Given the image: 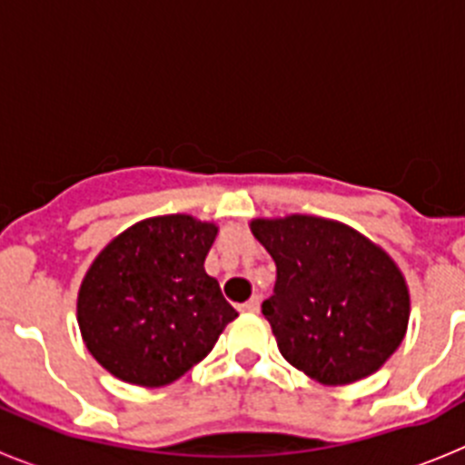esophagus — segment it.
Instances as JSON below:
<instances>
[{
	"instance_id": "34e87169",
	"label": "esophagus",
	"mask_w": 465,
	"mask_h": 465,
	"mask_svg": "<svg viewBox=\"0 0 465 465\" xmlns=\"http://www.w3.org/2000/svg\"><path fill=\"white\" fill-rule=\"evenodd\" d=\"M240 312H244V314H258V312H261V300H258L256 295H253L252 300H246V302H242Z\"/></svg>"
}]
</instances>
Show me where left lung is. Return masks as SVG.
<instances>
[{"instance_id": "8db88e82", "label": "left lung", "mask_w": 465, "mask_h": 465, "mask_svg": "<svg viewBox=\"0 0 465 465\" xmlns=\"http://www.w3.org/2000/svg\"><path fill=\"white\" fill-rule=\"evenodd\" d=\"M249 228L277 265L262 314L283 359L323 386L380 371L410 322L396 261L351 225L312 213L252 219Z\"/></svg>"}]
</instances>
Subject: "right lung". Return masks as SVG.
I'll return each instance as SVG.
<instances>
[{"instance_id": "add662e5", "label": "right lung", "mask_w": 465, "mask_h": 465, "mask_svg": "<svg viewBox=\"0 0 465 465\" xmlns=\"http://www.w3.org/2000/svg\"><path fill=\"white\" fill-rule=\"evenodd\" d=\"M219 235L191 213L130 225L90 262L76 322L93 359L127 384L158 389L209 354L237 312L204 272Z\"/></svg>"}]
</instances>
